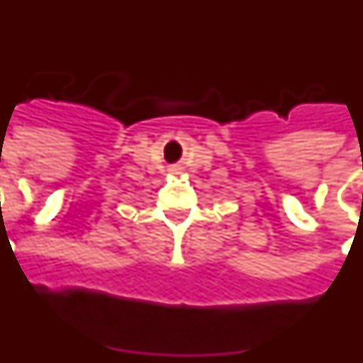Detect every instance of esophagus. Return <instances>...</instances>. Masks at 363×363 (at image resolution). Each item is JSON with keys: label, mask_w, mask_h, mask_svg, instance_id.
<instances>
[{"label": "esophagus", "mask_w": 363, "mask_h": 363, "mask_svg": "<svg viewBox=\"0 0 363 363\" xmlns=\"http://www.w3.org/2000/svg\"><path fill=\"white\" fill-rule=\"evenodd\" d=\"M172 172H175V169H172Z\"/></svg>", "instance_id": "esophagus-1"}]
</instances>
